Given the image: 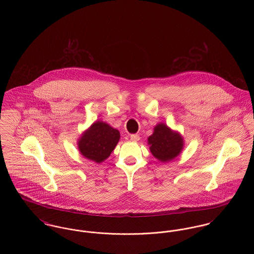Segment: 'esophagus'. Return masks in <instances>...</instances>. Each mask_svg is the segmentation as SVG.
<instances>
[{
  "instance_id": "1",
  "label": "esophagus",
  "mask_w": 254,
  "mask_h": 254,
  "mask_svg": "<svg viewBox=\"0 0 254 254\" xmlns=\"http://www.w3.org/2000/svg\"><path fill=\"white\" fill-rule=\"evenodd\" d=\"M140 140V136L138 134H132L130 135V141L132 142H138Z\"/></svg>"
}]
</instances>
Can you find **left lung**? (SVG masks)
<instances>
[{"label":"left lung","mask_w":254,"mask_h":254,"mask_svg":"<svg viewBox=\"0 0 254 254\" xmlns=\"http://www.w3.org/2000/svg\"><path fill=\"white\" fill-rule=\"evenodd\" d=\"M152 155L161 162H169L178 156L183 148L180 134L173 132L165 124H159L147 139Z\"/></svg>","instance_id":"8db88e82"}]
</instances>
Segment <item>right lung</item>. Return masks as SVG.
Masks as SVG:
<instances>
[{
    "instance_id": "right-lung-1",
    "label": "right lung",
    "mask_w": 254,
    "mask_h": 254,
    "mask_svg": "<svg viewBox=\"0 0 254 254\" xmlns=\"http://www.w3.org/2000/svg\"><path fill=\"white\" fill-rule=\"evenodd\" d=\"M120 139V132L103 122H95L81 137L78 147L82 155L96 163L109 157Z\"/></svg>"
}]
</instances>
